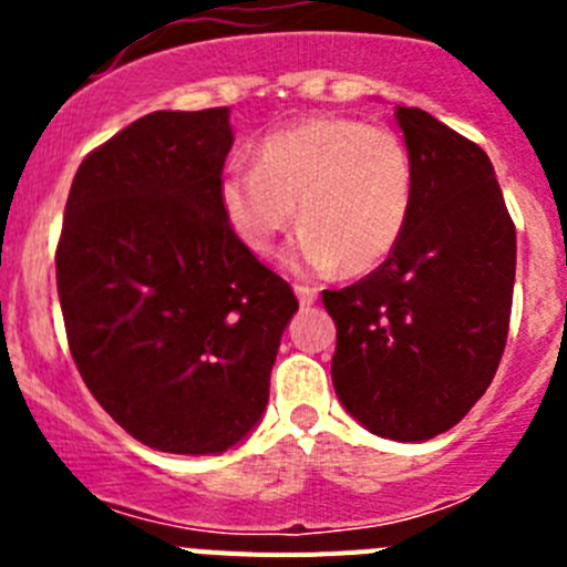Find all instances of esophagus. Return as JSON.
Segmentation results:
<instances>
[{
	"instance_id": "obj_1",
	"label": "esophagus",
	"mask_w": 567,
	"mask_h": 567,
	"mask_svg": "<svg viewBox=\"0 0 567 567\" xmlns=\"http://www.w3.org/2000/svg\"><path fill=\"white\" fill-rule=\"evenodd\" d=\"M295 295H298L300 307H312L315 300H318V289L312 287H295Z\"/></svg>"
}]
</instances>
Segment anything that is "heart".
<instances>
[{
    "label": "heart",
    "instance_id": "b5f03b06",
    "mask_svg": "<svg viewBox=\"0 0 567 567\" xmlns=\"http://www.w3.org/2000/svg\"><path fill=\"white\" fill-rule=\"evenodd\" d=\"M412 195L398 135L343 115L267 135L258 164H233L218 182L224 218L249 252H272L298 215L303 229L284 255L298 275L378 269L409 227Z\"/></svg>",
    "mask_w": 567,
    "mask_h": 567
}]
</instances>
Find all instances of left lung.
<instances>
[{
	"instance_id": "obj_1",
	"label": "left lung",
	"mask_w": 567,
	"mask_h": 567,
	"mask_svg": "<svg viewBox=\"0 0 567 567\" xmlns=\"http://www.w3.org/2000/svg\"><path fill=\"white\" fill-rule=\"evenodd\" d=\"M394 115L412 158L409 227L385 264L323 292V307L346 412L378 437L423 443L457 425L497 374L517 229L477 144L420 107Z\"/></svg>"
}]
</instances>
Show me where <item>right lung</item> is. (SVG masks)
I'll return each instance as SVG.
<instances>
[{
	"label": "right lung",
	"mask_w": 567,
	"mask_h": 567,
	"mask_svg": "<svg viewBox=\"0 0 567 567\" xmlns=\"http://www.w3.org/2000/svg\"><path fill=\"white\" fill-rule=\"evenodd\" d=\"M229 107L158 110L87 155L56 287L70 354L104 412L167 454H224L267 412L287 280L233 235L218 182Z\"/></svg>",
	"instance_id": "right-lung-1"
}]
</instances>
